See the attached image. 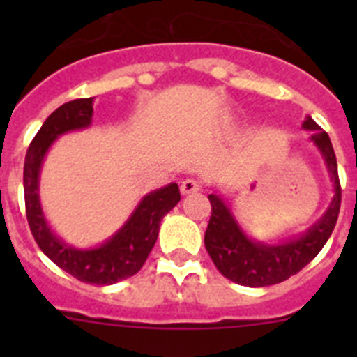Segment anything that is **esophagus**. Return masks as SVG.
I'll use <instances>...</instances> for the list:
<instances>
[{"instance_id": "obj_1", "label": "esophagus", "mask_w": 357, "mask_h": 357, "mask_svg": "<svg viewBox=\"0 0 357 357\" xmlns=\"http://www.w3.org/2000/svg\"><path fill=\"white\" fill-rule=\"evenodd\" d=\"M200 188H202L200 181H197V178H185V181H182V184H181V193L182 195L197 193Z\"/></svg>"}]
</instances>
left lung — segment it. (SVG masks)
<instances>
[{"mask_svg": "<svg viewBox=\"0 0 357 357\" xmlns=\"http://www.w3.org/2000/svg\"><path fill=\"white\" fill-rule=\"evenodd\" d=\"M302 128L311 132L309 141L320 150L334 185V197L327 211L305 232L275 245L252 239L241 229L229 204L220 195H209L213 214L204 241L214 266L236 284L263 288L289 279L317 257L333 234L342 204L336 155L327 132L321 130L311 116L305 118Z\"/></svg>", "mask_w": 357, "mask_h": 357, "instance_id": "1", "label": "left lung"}]
</instances>
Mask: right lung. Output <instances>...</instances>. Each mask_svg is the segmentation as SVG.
Segmentation results:
<instances>
[{
	"instance_id": "right-lung-1",
	"label": "right lung",
	"mask_w": 357,
	"mask_h": 357,
	"mask_svg": "<svg viewBox=\"0 0 357 357\" xmlns=\"http://www.w3.org/2000/svg\"><path fill=\"white\" fill-rule=\"evenodd\" d=\"M93 100L80 98L61 105L46 118L24 159V204L31 234L50 259L82 282L109 286L135 275L143 268L159 236L162 220L181 200L175 182L144 195L116 234L94 248H75L55 234L40 207L39 176L43 160L61 135L91 127Z\"/></svg>"
}]
</instances>
